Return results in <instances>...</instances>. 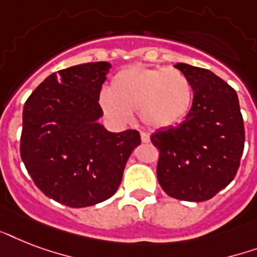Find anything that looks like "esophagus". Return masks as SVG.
Masks as SVG:
<instances>
[{"instance_id":"1","label":"esophagus","mask_w":257,"mask_h":257,"mask_svg":"<svg viewBox=\"0 0 257 257\" xmlns=\"http://www.w3.org/2000/svg\"><path fill=\"white\" fill-rule=\"evenodd\" d=\"M141 141H143V143H149V141H151V137H149L148 133L141 132Z\"/></svg>"}]
</instances>
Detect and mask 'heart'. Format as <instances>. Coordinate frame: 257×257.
I'll list each match as a JSON object with an SVG mask.
<instances>
[{"mask_svg":"<svg viewBox=\"0 0 257 257\" xmlns=\"http://www.w3.org/2000/svg\"><path fill=\"white\" fill-rule=\"evenodd\" d=\"M193 90L188 77L173 68L128 66L113 77L110 89L100 93L105 116L126 124L132 112L151 128H168L183 120L192 105Z\"/></svg>","mask_w":257,"mask_h":257,"instance_id":"heart-1","label":"heart"}]
</instances>
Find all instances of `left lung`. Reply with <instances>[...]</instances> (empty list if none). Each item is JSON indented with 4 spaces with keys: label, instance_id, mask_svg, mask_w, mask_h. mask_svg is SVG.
Masks as SVG:
<instances>
[{
    "label": "left lung",
    "instance_id": "1",
    "mask_svg": "<svg viewBox=\"0 0 257 257\" xmlns=\"http://www.w3.org/2000/svg\"><path fill=\"white\" fill-rule=\"evenodd\" d=\"M193 89L183 122L151 136L160 151L157 180L173 199L205 201L235 179L244 151V121L235 89L211 70L177 64Z\"/></svg>",
    "mask_w": 257,
    "mask_h": 257
}]
</instances>
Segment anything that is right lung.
Listing matches in <instances>:
<instances>
[{"label": "right lung", "instance_id": "right-lung-1", "mask_svg": "<svg viewBox=\"0 0 257 257\" xmlns=\"http://www.w3.org/2000/svg\"><path fill=\"white\" fill-rule=\"evenodd\" d=\"M110 68L100 61L58 70L24 105L20 152L26 171L44 195L70 208L112 197L141 143L137 131L108 132L98 122L101 86Z\"/></svg>", "mask_w": 257, "mask_h": 257}]
</instances>
